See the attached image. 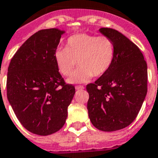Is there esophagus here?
<instances>
[{"instance_id":"esophagus-1","label":"esophagus","mask_w":158,"mask_h":158,"mask_svg":"<svg viewBox=\"0 0 158 158\" xmlns=\"http://www.w3.org/2000/svg\"><path fill=\"white\" fill-rule=\"evenodd\" d=\"M84 86H81V85H77V86H75V89H84Z\"/></svg>"}]
</instances>
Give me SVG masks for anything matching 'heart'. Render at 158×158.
Listing matches in <instances>:
<instances>
[{
    "label": "heart",
    "mask_w": 158,
    "mask_h": 158,
    "mask_svg": "<svg viewBox=\"0 0 158 158\" xmlns=\"http://www.w3.org/2000/svg\"><path fill=\"white\" fill-rule=\"evenodd\" d=\"M114 57L115 45L110 38L86 33L70 36L65 48L59 47L54 54L58 70L64 76L72 74L76 63L79 65L67 80L69 84L86 83L94 75H103L111 68Z\"/></svg>",
    "instance_id": "heart-1"
}]
</instances>
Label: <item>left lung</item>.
I'll use <instances>...</instances> for the list:
<instances>
[{"mask_svg":"<svg viewBox=\"0 0 158 158\" xmlns=\"http://www.w3.org/2000/svg\"><path fill=\"white\" fill-rule=\"evenodd\" d=\"M98 31L114 41L115 57L111 68L87 85V108L96 128L114 132L127 127L138 114L148 92V65L139 48L122 33L111 28Z\"/></svg>","mask_w":158,"mask_h":158,"instance_id":"left-lung-1","label":"left lung"}]
</instances>
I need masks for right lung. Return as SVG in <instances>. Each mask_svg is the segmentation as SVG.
Returning <instances> with one entry per match:
<instances>
[{
    "mask_svg": "<svg viewBox=\"0 0 158 158\" xmlns=\"http://www.w3.org/2000/svg\"><path fill=\"white\" fill-rule=\"evenodd\" d=\"M64 33L56 28L37 31L8 67V101L23 127L37 135H50L63 127L75 94L73 85L64 84L54 58Z\"/></svg>",
    "mask_w": 158,
    "mask_h": 158,
    "instance_id": "right-lung-1",
    "label": "right lung"
}]
</instances>
